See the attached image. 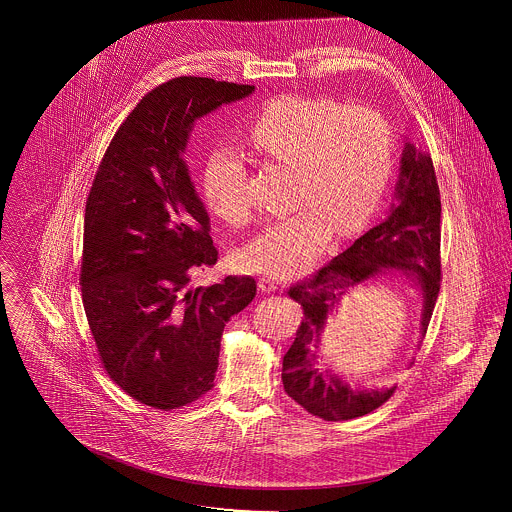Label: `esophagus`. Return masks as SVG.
I'll return each mask as SVG.
<instances>
[{"mask_svg": "<svg viewBox=\"0 0 512 512\" xmlns=\"http://www.w3.org/2000/svg\"><path fill=\"white\" fill-rule=\"evenodd\" d=\"M257 285H259V289L263 291V294H273V291L277 289V283H275V279H273V277H267V275L259 277Z\"/></svg>", "mask_w": 512, "mask_h": 512, "instance_id": "esophagus-1", "label": "esophagus"}]
</instances>
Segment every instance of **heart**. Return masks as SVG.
Listing matches in <instances>:
<instances>
[{"instance_id": "obj_1", "label": "heart", "mask_w": 512, "mask_h": 512, "mask_svg": "<svg viewBox=\"0 0 512 512\" xmlns=\"http://www.w3.org/2000/svg\"><path fill=\"white\" fill-rule=\"evenodd\" d=\"M251 148L294 166L296 208L273 218L239 253L257 273L291 275L326 247L332 229L350 235L369 221L395 168V137L387 117L371 107H348L330 97H283L247 125ZM247 166L239 152L218 145L202 166V194L229 223L247 221Z\"/></svg>"}]
</instances>
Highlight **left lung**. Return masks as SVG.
Masks as SVG:
<instances>
[{"label": "left lung", "instance_id": "8db88e82", "mask_svg": "<svg viewBox=\"0 0 512 512\" xmlns=\"http://www.w3.org/2000/svg\"><path fill=\"white\" fill-rule=\"evenodd\" d=\"M399 204L387 221L356 239L346 251L320 267L316 273L296 281L287 296L304 310L296 340L283 356L281 381L285 393L308 413L324 421H344L379 409L393 389L352 391L332 375L314 367L310 348H316L328 314L344 300L348 291L371 279L383 267L417 273L423 294L421 332H427L442 283V200L433 162L417 154L407 143L397 184Z\"/></svg>", "mask_w": 512, "mask_h": 512}]
</instances>
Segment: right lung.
Here are the masks:
<instances>
[{"label":"right lung","instance_id":"add662e5","mask_svg":"<svg viewBox=\"0 0 512 512\" xmlns=\"http://www.w3.org/2000/svg\"><path fill=\"white\" fill-rule=\"evenodd\" d=\"M251 91L204 77L158 85L115 131L89 190L87 322L109 379L154 409H180L214 387L225 324L257 294L251 275L190 283L218 251L182 160L192 123Z\"/></svg>","mask_w":512,"mask_h":512}]
</instances>
